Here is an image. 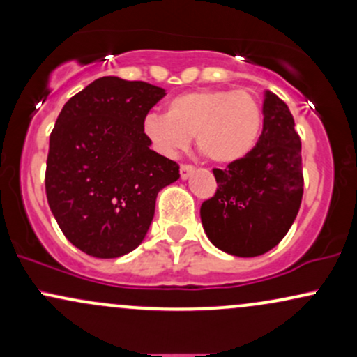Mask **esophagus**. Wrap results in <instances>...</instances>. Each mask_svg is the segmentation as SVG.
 <instances>
[{
	"mask_svg": "<svg viewBox=\"0 0 357 357\" xmlns=\"http://www.w3.org/2000/svg\"><path fill=\"white\" fill-rule=\"evenodd\" d=\"M192 173H195V167L191 165H183L179 167V176H181V179H188Z\"/></svg>",
	"mask_w": 357,
	"mask_h": 357,
	"instance_id": "obj_1",
	"label": "esophagus"
}]
</instances>
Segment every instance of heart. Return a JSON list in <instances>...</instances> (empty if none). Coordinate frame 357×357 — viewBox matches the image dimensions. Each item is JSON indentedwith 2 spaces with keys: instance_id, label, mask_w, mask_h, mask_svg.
<instances>
[{
  "instance_id": "1",
  "label": "heart",
  "mask_w": 357,
  "mask_h": 357,
  "mask_svg": "<svg viewBox=\"0 0 357 357\" xmlns=\"http://www.w3.org/2000/svg\"><path fill=\"white\" fill-rule=\"evenodd\" d=\"M261 127L264 109L250 90L199 89L167 100L166 114H147L142 134L166 158L183 153L195 136L204 158L235 165L255 149Z\"/></svg>"
}]
</instances>
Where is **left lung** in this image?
Segmentation results:
<instances>
[{
  "mask_svg": "<svg viewBox=\"0 0 357 357\" xmlns=\"http://www.w3.org/2000/svg\"><path fill=\"white\" fill-rule=\"evenodd\" d=\"M284 100L265 90L264 130L255 149L227 169H213L215 196L202 204L204 233L235 257H258L278 245L304 195L301 137Z\"/></svg>",
  "mask_w": 357,
  "mask_h": 357,
  "instance_id": "1",
  "label": "left lung"
}]
</instances>
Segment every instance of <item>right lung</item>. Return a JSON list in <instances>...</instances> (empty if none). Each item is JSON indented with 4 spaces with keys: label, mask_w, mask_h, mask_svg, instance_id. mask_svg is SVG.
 Segmentation results:
<instances>
[{
    "label": "right lung",
    "mask_w": 357,
    "mask_h": 357,
    "mask_svg": "<svg viewBox=\"0 0 357 357\" xmlns=\"http://www.w3.org/2000/svg\"><path fill=\"white\" fill-rule=\"evenodd\" d=\"M166 96L146 82L102 77L61 109L50 134L45 190L67 240L87 255L117 258L144 240L158 192L179 166L151 149L142 121Z\"/></svg>",
    "instance_id": "add662e5"
}]
</instances>
